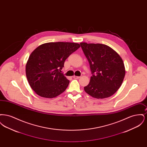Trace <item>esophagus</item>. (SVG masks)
Here are the masks:
<instances>
[{
  "label": "esophagus",
  "mask_w": 147,
  "mask_h": 147,
  "mask_svg": "<svg viewBox=\"0 0 147 147\" xmlns=\"http://www.w3.org/2000/svg\"><path fill=\"white\" fill-rule=\"evenodd\" d=\"M80 78V77H78V76H73V78H74V79H79Z\"/></svg>",
  "instance_id": "34e87169"
}]
</instances>
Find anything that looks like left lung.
Returning a JSON list of instances; mask_svg holds the SVG:
<instances>
[{
  "label": "left lung",
  "instance_id": "8db88e82",
  "mask_svg": "<svg viewBox=\"0 0 147 147\" xmlns=\"http://www.w3.org/2000/svg\"><path fill=\"white\" fill-rule=\"evenodd\" d=\"M92 73L84 90L92 97L104 98L112 96L120 88L125 76L122 59L109 46L100 43H80Z\"/></svg>",
  "mask_w": 147,
  "mask_h": 147
}]
</instances>
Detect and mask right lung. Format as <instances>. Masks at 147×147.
Segmentation results:
<instances>
[{
  "mask_svg": "<svg viewBox=\"0 0 147 147\" xmlns=\"http://www.w3.org/2000/svg\"><path fill=\"white\" fill-rule=\"evenodd\" d=\"M80 47L72 42L42 44L31 53L26 75L32 89L43 98H53L65 90L69 80L61 73L65 59Z\"/></svg>",
  "mask_w": 147,
  "mask_h": 147,
  "instance_id": "add662e5",
  "label": "right lung"
}]
</instances>
